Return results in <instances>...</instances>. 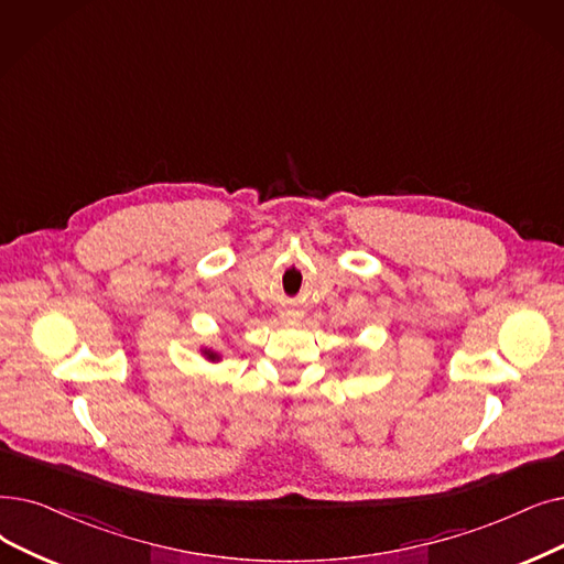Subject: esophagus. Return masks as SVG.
<instances>
[{
    "instance_id": "34e87169",
    "label": "esophagus",
    "mask_w": 564,
    "mask_h": 564,
    "mask_svg": "<svg viewBox=\"0 0 564 564\" xmlns=\"http://www.w3.org/2000/svg\"><path fill=\"white\" fill-rule=\"evenodd\" d=\"M283 317H288V321H295V317H300V313L297 311H285Z\"/></svg>"
}]
</instances>
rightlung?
I'll return each mask as SVG.
<instances>
[{
	"label": "right lung",
	"mask_w": 564,
	"mask_h": 564,
	"mask_svg": "<svg viewBox=\"0 0 564 564\" xmlns=\"http://www.w3.org/2000/svg\"><path fill=\"white\" fill-rule=\"evenodd\" d=\"M209 359H216V355H214V352H212V355H209Z\"/></svg>",
	"instance_id": "1"
}]
</instances>
